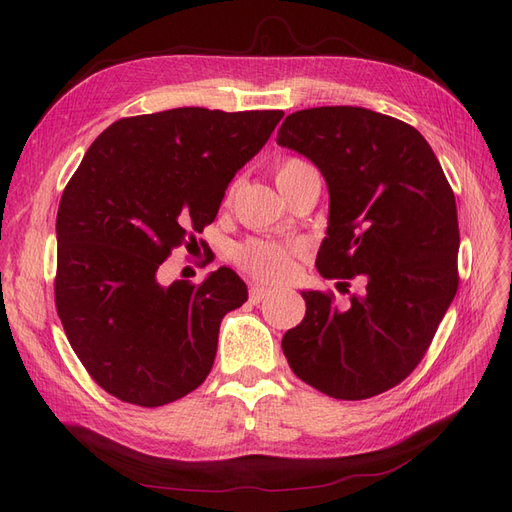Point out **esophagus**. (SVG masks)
<instances>
[{"instance_id": "34e87169", "label": "esophagus", "mask_w": 512, "mask_h": 512, "mask_svg": "<svg viewBox=\"0 0 512 512\" xmlns=\"http://www.w3.org/2000/svg\"><path fill=\"white\" fill-rule=\"evenodd\" d=\"M267 297H271L269 288H262V286H252L250 288V301L252 303H260V301H265Z\"/></svg>"}]
</instances>
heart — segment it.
Wrapping results in <instances>:
<instances>
[{"label": "heart", "instance_id": "heart-1", "mask_svg": "<svg viewBox=\"0 0 512 512\" xmlns=\"http://www.w3.org/2000/svg\"><path fill=\"white\" fill-rule=\"evenodd\" d=\"M312 173H316L312 164L299 158H286L275 166V183L286 196L303 177ZM235 260L247 275H252L258 282H282L294 273L292 250L269 241L252 239L239 245Z\"/></svg>", "mask_w": 512, "mask_h": 512}]
</instances>
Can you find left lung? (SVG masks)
Returning a JSON list of instances; mask_svg holds the SVG:
<instances>
[{
    "label": "left lung",
    "instance_id": "obj_1",
    "mask_svg": "<svg viewBox=\"0 0 512 512\" xmlns=\"http://www.w3.org/2000/svg\"><path fill=\"white\" fill-rule=\"evenodd\" d=\"M277 145L312 160L327 181L318 273L339 284L365 280L346 309L329 292H301L305 318L282 339L288 365L335 399L380 395L421 363L455 299V194L423 134L369 108L292 113Z\"/></svg>",
    "mask_w": 512,
    "mask_h": 512
}]
</instances>
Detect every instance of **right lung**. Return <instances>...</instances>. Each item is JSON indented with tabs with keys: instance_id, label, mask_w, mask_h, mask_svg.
Here are the masks:
<instances>
[{
	"instance_id": "obj_1",
	"label": "right lung",
	"mask_w": 512,
	"mask_h": 512,
	"mask_svg": "<svg viewBox=\"0 0 512 512\" xmlns=\"http://www.w3.org/2000/svg\"><path fill=\"white\" fill-rule=\"evenodd\" d=\"M282 117L183 106L119 119L87 149L57 211L55 305L106 393L156 408L209 376L220 322L247 288L226 267L170 286L158 269L215 220L228 183Z\"/></svg>"
}]
</instances>
